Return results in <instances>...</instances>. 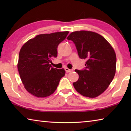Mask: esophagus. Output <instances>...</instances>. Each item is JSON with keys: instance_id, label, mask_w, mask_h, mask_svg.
<instances>
[{"instance_id": "1", "label": "esophagus", "mask_w": 131, "mask_h": 131, "mask_svg": "<svg viewBox=\"0 0 131 131\" xmlns=\"http://www.w3.org/2000/svg\"><path fill=\"white\" fill-rule=\"evenodd\" d=\"M65 71H66V72H67V73H68V72H72V71H73L72 69H68V68H65Z\"/></svg>"}]
</instances>
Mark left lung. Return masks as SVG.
I'll return each instance as SVG.
<instances>
[{
    "mask_svg": "<svg viewBox=\"0 0 131 131\" xmlns=\"http://www.w3.org/2000/svg\"><path fill=\"white\" fill-rule=\"evenodd\" d=\"M67 39L74 43L80 58L86 59L84 69L75 70L79 78L73 83L74 88L84 96L97 97L107 89L116 73L114 49L102 36L91 31L73 32Z\"/></svg>",
    "mask_w": 131,
    "mask_h": 131,
    "instance_id": "8db88e82",
    "label": "left lung"
}]
</instances>
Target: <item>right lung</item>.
Returning <instances> with one entry per match:
<instances>
[{
    "label": "right lung",
    "mask_w": 131,
    "mask_h": 131,
    "mask_svg": "<svg viewBox=\"0 0 131 131\" xmlns=\"http://www.w3.org/2000/svg\"><path fill=\"white\" fill-rule=\"evenodd\" d=\"M68 34V31H65L39 35L21 47L18 70L24 87L30 94L44 97L57 90L65 71L52 68L50 63L57 57L58 46Z\"/></svg>",
    "instance_id": "obj_1"
}]
</instances>
